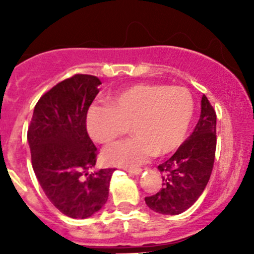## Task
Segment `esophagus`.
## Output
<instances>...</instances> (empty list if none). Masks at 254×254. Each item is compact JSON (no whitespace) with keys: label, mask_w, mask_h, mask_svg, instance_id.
I'll list each match as a JSON object with an SVG mask.
<instances>
[{"label":"esophagus","mask_w":254,"mask_h":254,"mask_svg":"<svg viewBox=\"0 0 254 254\" xmlns=\"http://www.w3.org/2000/svg\"><path fill=\"white\" fill-rule=\"evenodd\" d=\"M125 171H127V172H129V173H132V175H135V176H139V175H141V172H142V170L141 168H124Z\"/></svg>","instance_id":"1"}]
</instances>
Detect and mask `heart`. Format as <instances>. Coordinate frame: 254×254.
Instances as JSON below:
<instances>
[{
  "instance_id": "heart-1",
  "label": "heart",
  "mask_w": 254,
  "mask_h": 254,
  "mask_svg": "<svg viewBox=\"0 0 254 254\" xmlns=\"http://www.w3.org/2000/svg\"><path fill=\"white\" fill-rule=\"evenodd\" d=\"M193 115V96L184 87L140 83L115 94L111 107H91L87 130L93 141L112 143L131 125L135 136L106 148L102 158L108 165L137 166L178 148Z\"/></svg>"
}]
</instances>
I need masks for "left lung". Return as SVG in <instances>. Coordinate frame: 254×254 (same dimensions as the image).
I'll use <instances>...</instances> for the list:
<instances>
[{"mask_svg": "<svg viewBox=\"0 0 254 254\" xmlns=\"http://www.w3.org/2000/svg\"><path fill=\"white\" fill-rule=\"evenodd\" d=\"M216 150V113L203 94L199 122L190 136L175 155L158 166L163 188L145 201L151 210L178 215L189 209L205 189L211 175Z\"/></svg>", "mask_w": 254, "mask_h": 254, "instance_id": "1", "label": "left lung"}]
</instances>
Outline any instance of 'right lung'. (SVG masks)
Instances as JSON below:
<instances>
[{
  "instance_id": "add662e5",
  "label": "right lung",
  "mask_w": 254,
  "mask_h": 254,
  "mask_svg": "<svg viewBox=\"0 0 254 254\" xmlns=\"http://www.w3.org/2000/svg\"><path fill=\"white\" fill-rule=\"evenodd\" d=\"M99 84L91 75L61 81L38 101L28 129L38 182L53 205L72 219H87L103 207L115 171L88 172L96 166L97 147L86 118Z\"/></svg>"
}]
</instances>
